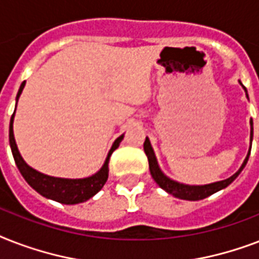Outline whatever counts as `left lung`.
<instances>
[{
    "mask_svg": "<svg viewBox=\"0 0 259 259\" xmlns=\"http://www.w3.org/2000/svg\"><path fill=\"white\" fill-rule=\"evenodd\" d=\"M241 83V80H239ZM241 86L243 87L246 93V97L249 99V95H247V90L241 83ZM250 149L249 153L246 156L245 161L241 165V168L234 173L233 176L226 179V180L217 181V183H211V184H204V185H189V184H183V183H179L176 180H172L170 177H168L165 173L162 172L160 165H158L157 158H156V154H154V150L152 148V144H150L149 138L146 137L145 142H144V150H145L146 157H148V161H149V169L150 175L154 179V181L160 185V188H162L165 192H168L172 196L177 197V199H183V200H191V201H196L201 200V199H205V197L211 196L218 191L221 189H225L226 187H229L231 183H233L238 176L239 173L243 170V168L247 164V160H249L250 156V150H251V142H253V121L250 119Z\"/></svg>",
    "mask_w": 259,
    "mask_h": 259,
    "instance_id": "left-lung-1",
    "label": "left lung"
}]
</instances>
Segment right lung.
I'll list each match as a JSON object with an SVG mask.
<instances>
[{
	"mask_svg": "<svg viewBox=\"0 0 259 259\" xmlns=\"http://www.w3.org/2000/svg\"><path fill=\"white\" fill-rule=\"evenodd\" d=\"M25 87V82L21 83L20 90H18L17 97H16V107H17L18 98L21 95L22 90ZM16 113V110H14ZM14 113L10 118L9 125V144L12 153H13L14 161L17 165L18 170L22 175V177L25 179V181L32 187V188L38 192L41 196L51 199V200L58 201L62 204H79L83 201H87L89 199L97 195L102 189V187L105 185L109 177V161L111 154L115 149H117L121 141L123 140V134L114 141L111 149L107 153L103 165L97 173H94L89 177H83V179H64V177H54L44 175V173L38 172V170L33 169L32 166H29L24 161V158L21 157V154L18 152L17 144L14 140L13 134V121H14Z\"/></svg>",
	"mask_w": 259,
	"mask_h": 259,
	"instance_id": "right-lung-1",
	"label": "right lung"
}]
</instances>
